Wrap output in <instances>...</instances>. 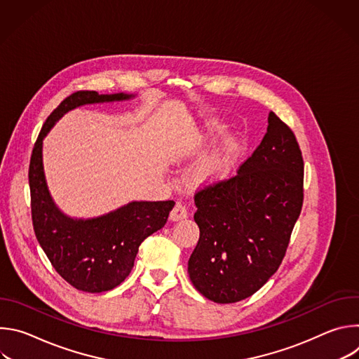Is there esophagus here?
Here are the masks:
<instances>
[{
    "label": "esophagus",
    "instance_id": "34e87169",
    "mask_svg": "<svg viewBox=\"0 0 359 359\" xmlns=\"http://www.w3.org/2000/svg\"><path fill=\"white\" fill-rule=\"evenodd\" d=\"M186 217H187V208L184 206L183 203L177 201V203L175 204L173 210L170 212V219H172L173 222H177V220H182V219H186Z\"/></svg>",
    "mask_w": 359,
    "mask_h": 359
}]
</instances>
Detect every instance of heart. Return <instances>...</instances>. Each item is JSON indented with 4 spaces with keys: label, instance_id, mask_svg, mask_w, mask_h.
Masks as SVG:
<instances>
[{
    "label": "heart",
    "instance_id": "1",
    "mask_svg": "<svg viewBox=\"0 0 359 359\" xmlns=\"http://www.w3.org/2000/svg\"><path fill=\"white\" fill-rule=\"evenodd\" d=\"M227 166H229V156L227 153H224V155L216 156L208 161L206 163H203L197 170V179L198 180L217 179L227 170Z\"/></svg>",
    "mask_w": 359,
    "mask_h": 359
}]
</instances>
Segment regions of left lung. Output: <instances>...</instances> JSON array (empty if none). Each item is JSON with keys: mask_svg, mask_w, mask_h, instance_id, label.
Returning <instances> with one entry per match:
<instances>
[{"mask_svg": "<svg viewBox=\"0 0 359 359\" xmlns=\"http://www.w3.org/2000/svg\"><path fill=\"white\" fill-rule=\"evenodd\" d=\"M304 200V161L294 132L274 114L237 173L198 189L200 237L189 259L196 290L219 304L259 291L278 270Z\"/></svg>", "mask_w": 359, "mask_h": 359, "instance_id": "left-lung-1", "label": "left lung"}]
</instances>
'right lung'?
<instances>
[{
  "label": "right lung",
  "mask_w": 359,
  "mask_h": 359,
  "mask_svg": "<svg viewBox=\"0 0 359 359\" xmlns=\"http://www.w3.org/2000/svg\"><path fill=\"white\" fill-rule=\"evenodd\" d=\"M132 96L99 95L95 90L69 95L48 116L32 149L28 180L36 240L57 273L85 292L109 291L125 281L133 269L139 245L166 224L175 201H132L96 219H71L55 206L48 191L42 166V139L64 114L76 107Z\"/></svg>",
  "instance_id": "1"
}]
</instances>
